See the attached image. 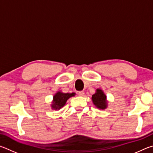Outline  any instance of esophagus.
Returning <instances> with one entry per match:
<instances>
[{"mask_svg":"<svg viewBox=\"0 0 153 153\" xmlns=\"http://www.w3.org/2000/svg\"><path fill=\"white\" fill-rule=\"evenodd\" d=\"M78 95L79 96H81V97H82V96L85 95V92L84 91H79L78 92Z\"/></svg>","mask_w":153,"mask_h":153,"instance_id":"34e87169","label":"esophagus"}]
</instances>
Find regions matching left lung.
I'll use <instances>...</instances> for the list:
<instances>
[{"mask_svg":"<svg viewBox=\"0 0 153 153\" xmlns=\"http://www.w3.org/2000/svg\"><path fill=\"white\" fill-rule=\"evenodd\" d=\"M92 101L96 108L100 109H104L108 107L107 97L105 93L100 89L96 90L95 94L92 95Z\"/></svg>","mask_w":153,"mask_h":153,"instance_id":"1","label":"left lung"}]
</instances>
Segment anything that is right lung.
I'll use <instances>...</instances> for the list:
<instances>
[{
  "mask_svg": "<svg viewBox=\"0 0 153 153\" xmlns=\"http://www.w3.org/2000/svg\"><path fill=\"white\" fill-rule=\"evenodd\" d=\"M75 93H64L61 91H58L53 97L52 104L51 105L52 109L58 110L64 106L67 100L70 97H74Z\"/></svg>",
  "mask_w": 153,
  "mask_h": 153,
  "instance_id": "1",
  "label": "right lung"
}]
</instances>
